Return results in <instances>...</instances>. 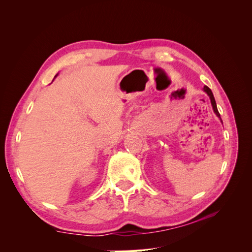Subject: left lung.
I'll return each instance as SVG.
<instances>
[{
	"instance_id": "8db88e82",
	"label": "left lung",
	"mask_w": 252,
	"mask_h": 252,
	"mask_svg": "<svg viewBox=\"0 0 252 252\" xmlns=\"http://www.w3.org/2000/svg\"><path fill=\"white\" fill-rule=\"evenodd\" d=\"M204 91H205V93L209 95V97H210V101H211V105H212L213 111H215L217 116L220 119V113H219V110H218V108H217V103H216V100H215V96H213V94H212L211 89H210L209 87H207V86H204ZM220 121H222V120H220Z\"/></svg>"
}]
</instances>
